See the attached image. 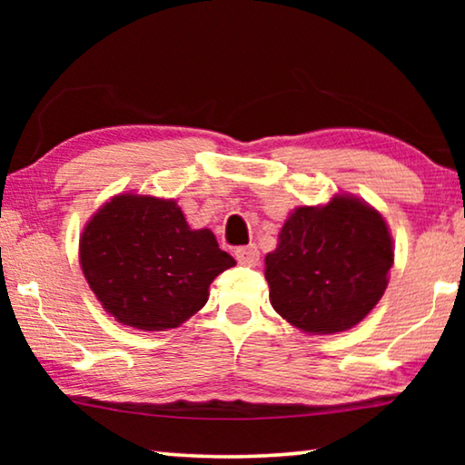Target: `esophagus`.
Returning a JSON list of instances; mask_svg holds the SVG:
<instances>
[{
  "mask_svg": "<svg viewBox=\"0 0 465 465\" xmlns=\"http://www.w3.org/2000/svg\"><path fill=\"white\" fill-rule=\"evenodd\" d=\"M235 258H238L240 264L256 266L258 261H261V252H258L254 243H250V246H242V248L235 250Z\"/></svg>",
  "mask_w": 465,
  "mask_h": 465,
  "instance_id": "obj_1",
  "label": "esophagus"
}]
</instances>
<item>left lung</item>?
I'll list each match as a JSON object with an SVG mask.
<instances>
[{
	"label": "left lung",
	"mask_w": 465,
	"mask_h": 465,
	"mask_svg": "<svg viewBox=\"0 0 465 465\" xmlns=\"http://www.w3.org/2000/svg\"><path fill=\"white\" fill-rule=\"evenodd\" d=\"M271 303L303 332L334 334L359 324L388 287L393 264L383 217L351 196L299 207L264 258Z\"/></svg>",
	"instance_id": "8db88e82"
}]
</instances>
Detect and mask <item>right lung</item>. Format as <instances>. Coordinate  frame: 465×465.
<instances>
[{"mask_svg": "<svg viewBox=\"0 0 465 465\" xmlns=\"http://www.w3.org/2000/svg\"><path fill=\"white\" fill-rule=\"evenodd\" d=\"M80 262L94 295L124 326L168 330L209 299L233 258L209 230H191L174 201L119 194L85 225Z\"/></svg>", "mask_w": 465, "mask_h": 465, "instance_id": "obj_1", "label": "right lung"}]
</instances>
